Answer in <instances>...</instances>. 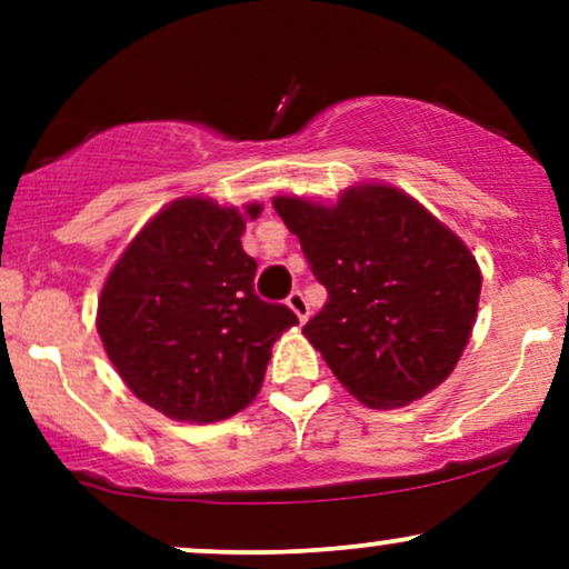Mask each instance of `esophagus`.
I'll return each instance as SVG.
<instances>
[{
  "mask_svg": "<svg viewBox=\"0 0 569 569\" xmlns=\"http://www.w3.org/2000/svg\"><path fill=\"white\" fill-rule=\"evenodd\" d=\"M286 305L291 307V312L299 318V321H302V323L307 321V316H310V305H307L302 291H291L289 299H286Z\"/></svg>",
  "mask_w": 569,
  "mask_h": 569,
  "instance_id": "1",
  "label": "esophagus"
}]
</instances>
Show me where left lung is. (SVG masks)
Instances as JSON below:
<instances>
[{
	"label": "left lung",
	"instance_id": "8db88e82",
	"mask_svg": "<svg viewBox=\"0 0 569 569\" xmlns=\"http://www.w3.org/2000/svg\"><path fill=\"white\" fill-rule=\"evenodd\" d=\"M329 302L305 326L342 388L369 409L407 407L452 375L479 310L471 248L390 184H356L337 202L278 194Z\"/></svg>",
	"mask_w": 569,
	"mask_h": 569
}]
</instances>
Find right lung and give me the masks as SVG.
Returning a JSON list of instances; mask_svg holds the SVG:
<instances>
[{
  "label": "right lung",
  "mask_w": 569,
  "mask_h": 569,
  "mask_svg": "<svg viewBox=\"0 0 569 569\" xmlns=\"http://www.w3.org/2000/svg\"><path fill=\"white\" fill-rule=\"evenodd\" d=\"M243 211L189 194L168 202L130 240L98 297L96 329L122 382L181 422H219L264 382L272 345L297 316L253 293Z\"/></svg>",
  "instance_id": "right-lung-1"
}]
</instances>
